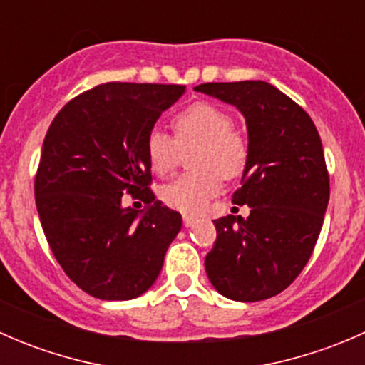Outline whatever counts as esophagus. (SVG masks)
Instances as JSON below:
<instances>
[{
    "label": "esophagus",
    "instance_id": "1",
    "mask_svg": "<svg viewBox=\"0 0 365 365\" xmlns=\"http://www.w3.org/2000/svg\"><path fill=\"white\" fill-rule=\"evenodd\" d=\"M196 222H197L196 217H192V215H183V226H185V227H192Z\"/></svg>",
    "mask_w": 365,
    "mask_h": 365
}]
</instances>
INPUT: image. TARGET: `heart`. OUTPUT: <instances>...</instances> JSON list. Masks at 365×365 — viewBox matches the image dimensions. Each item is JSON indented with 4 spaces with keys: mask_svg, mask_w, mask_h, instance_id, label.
Instances as JSON below:
<instances>
[{
    "mask_svg": "<svg viewBox=\"0 0 365 365\" xmlns=\"http://www.w3.org/2000/svg\"><path fill=\"white\" fill-rule=\"evenodd\" d=\"M175 139L160 128L146 135V157L155 175H168L178 164L182 152L194 146L189 165L196 171L173 180L160 189L169 208L197 215L217 196L222 178L240 175L247 162V145L231 128L230 113L210 102H196L173 118Z\"/></svg>",
    "mask_w": 365,
    "mask_h": 365,
    "instance_id": "heart-1",
    "label": "heart"
}]
</instances>
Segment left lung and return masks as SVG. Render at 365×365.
<instances>
[{"label": "left lung", "instance_id": "1", "mask_svg": "<svg viewBox=\"0 0 365 365\" xmlns=\"http://www.w3.org/2000/svg\"><path fill=\"white\" fill-rule=\"evenodd\" d=\"M194 90L237 108L247 127V162L233 203L251 213L213 220L217 240L205 257L206 275L230 300H267L295 281L318 242L330 197L322 139L309 114L270 83Z\"/></svg>", "mask_w": 365, "mask_h": 365}]
</instances>
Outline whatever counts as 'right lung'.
Returning a JSON list of instances; mask_svg holds the SVG:
<instances>
[{
    "label": "right lung",
    "mask_w": 365,
    "mask_h": 365,
    "mask_svg": "<svg viewBox=\"0 0 365 365\" xmlns=\"http://www.w3.org/2000/svg\"><path fill=\"white\" fill-rule=\"evenodd\" d=\"M185 86L106 83L77 95L51 123L35 178L43 233L88 295L132 300L159 277L182 215L153 200L146 135ZM128 192L150 206H123Z\"/></svg>",
    "instance_id": "1"
}]
</instances>
